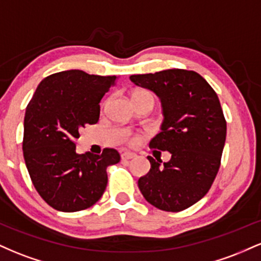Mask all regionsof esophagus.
Wrapping results in <instances>:
<instances>
[{
	"instance_id": "esophagus-1",
	"label": "esophagus",
	"mask_w": 261,
	"mask_h": 261,
	"mask_svg": "<svg viewBox=\"0 0 261 261\" xmlns=\"http://www.w3.org/2000/svg\"><path fill=\"white\" fill-rule=\"evenodd\" d=\"M136 157V154L133 153V152H122L121 153V160L122 161H127V160H133V158Z\"/></svg>"
}]
</instances>
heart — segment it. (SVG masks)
Here are the masks:
<instances>
[{"label":"heart","instance_id":"b5f03b06","mask_svg":"<svg viewBox=\"0 0 261 261\" xmlns=\"http://www.w3.org/2000/svg\"><path fill=\"white\" fill-rule=\"evenodd\" d=\"M142 93H146V94H151V93H148V92H145V91H141V92H137V93H135V94H142ZM134 94V95H135ZM152 95V94H151ZM128 141H130L131 143H135V142H137V139L136 137H131V139H128Z\"/></svg>","mask_w":261,"mask_h":261}]
</instances>
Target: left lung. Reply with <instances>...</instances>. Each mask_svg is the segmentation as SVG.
Here are the masks:
<instances>
[{
  "label": "left lung",
  "instance_id": "left-lung-1",
  "mask_svg": "<svg viewBox=\"0 0 261 261\" xmlns=\"http://www.w3.org/2000/svg\"><path fill=\"white\" fill-rule=\"evenodd\" d=\"M130 80L161 99L164 119L149 147L172 154L163 166L148 155L151 169L139 179L140 191L163 211L190 207L211 188L226 142L227 124L216 92L197 72L179 68L133 74Z\"/></svg>",
  "mask_w": 261,
  "mask_h": 261
}]
</instances>
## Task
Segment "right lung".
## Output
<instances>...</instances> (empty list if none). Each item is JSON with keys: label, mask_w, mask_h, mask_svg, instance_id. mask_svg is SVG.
<instances>
[{"label": "right lung", "mask_w": 261, "mask_h": 261, "mask_svg": "<svg viewBox=\"0 0 261 261\" xmlns=\"http://www.w3.org/2000/svg\"><path fill=\"white\" fill-rule=\"evenodd\" d=\"M116 76L62 71L39 83L25 109L23 155L39 195L51 207L76 212L91 207L107 188V167L120 161L114 148L76 153L80 128L97 124L100 100Z\"/></svg>", "instance_id": "add662e5"}]
</instances>
